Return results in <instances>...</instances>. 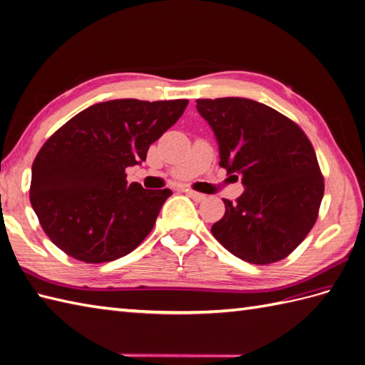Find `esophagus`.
I'll return each mask as SVG.
<instances>
[{
  "label": "esophagus",
  "instance_id": "34e87169",
  "mask_svg": "<svg viewBox=\"0 0 365 365\" xmlns=\"http://www.w3.org/2000/svg\"><path fill=\"white\" fill-rule=\"evenodd\" d=\"M187 195L193 201H197V202H201V201L206 200V195H202L200 192H195V190H187Z\"/></svg>",
  "mask_w": 365,
  "mask_h": 365
}]
</instances>
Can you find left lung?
<instances>
[{"label":"left lung","mask_w":365,"mask_h":365,"mask_svg":"<svg viewBox=\"0 0 365 365\" xmlns=\"http://www.w3.org/2000/svg\"><path fill=\"white\" fill-rule=\"evenodd\" d=\"M197 110L217 138L220 165L245 185L235 202L223 200L212 235L245 262L285 259L314 226L324 198L309 139L287 115L243 97L198 99Z\"/></svg>","instance_id":"left-lung-1"}]
</instances>
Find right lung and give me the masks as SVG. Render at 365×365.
Returning <instances> with one entry per match:
<instances>
[{
	"mask_svg": "<svg viewBox=\"0 0 365 365\" xmlns=\"http://www.w3.org/2000/svg\"><path fill=\"white\" fill-rule=\"evenodd\" d=\"M189 101L118 99L80 111L32 164L29 198L44 232L85 263L130 254L152 232L172 190L127 181L125 168L181 118Z\"/></svg>",
	"mask_w": 365,
	"mask_h": 365,
	"instance_id": "1",
	"label": "right lung"
}]
</instances>
